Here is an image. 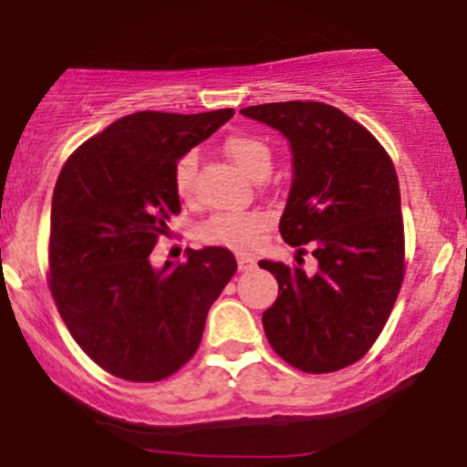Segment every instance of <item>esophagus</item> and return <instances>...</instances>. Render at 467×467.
<instances>
[{
	"label": "esophagus",
	"mask_w": 467,
	"mask_h": 467,
	"mask_svg": "<svg viewBox=\"0 0 467 467\" xmlns=\"http://www.w3.org/2000/svg\"><path fill=\"white\" fill-rule=\"evenodd\" d=\"M237 266H239V271H251V268L255 266V260L248 255H237Z\"/></svg>",
	"instance_id": "obj_1"
}]
</instances>
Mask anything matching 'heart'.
Here are the masks:
<instances>
[{
	"instance_id": "b5f03b06",
	"label": "heart",
	"mask_w": 467,
	"mask_h": 467,
	"mask_svg": "<svg viewBox=\"0 0 467 467\" xmlns=\"http://www.w3.org/2000/svg\"><path fill=\"white\" fill-rule=\"evenodd\" d=\"M225 155L253 181H264L273 169V149L266 140L257 135H233L223 144ZM196 171L199 158L196 153H185L173 164V187L181 201H194L196 196ZM268 228V214L260 210L233 212V214H214L199 228V237L207 244L248 251L260 242L262 233Z\"/></svg>"
}]
</instances>
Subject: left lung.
I'll use <instances>...</instances> for the list:
<instances>
[{"instance_id": "8db88e82", "label": "left lung", "mask_w": 467, "mask_h": 467, "mask_svg": "<svg viewBox=\"0 0 467 467\" xmlns=\"http://www.w3.org/2000/svg\"><path fill=\"white\" fill-rule=\"evenodd\" d=\"M280 130L294 182L280 234L300 266L262 260L277 300L262 323L273 350L303 373H334L373 348L404 280V223L393 160L370 130L321 101L244 108ZM309 247L319 266L302 268Z\"/></svg>"}]
</instances>
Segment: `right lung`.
Instances as JSON below:
<instances>
[{
    "instance_id": "add662e5",
    "label": "right lung",
    "mask_w": 467,
    "mask_h": 467,
    "mask_svg": "<svg viewBox=\"0 0 467 467\" xmlns=\"http://www.w3.org/2000/svg\"><path fill=\"white\" fill-rule=\"evenodd\" d=\"M234 115H126L67 158L51 199L49 289L74 341L106 373L160 381L199 350L212 303L237 271L228 248L150 266L181 212L173 164Z\"/></svg>"
}]
</instances>
